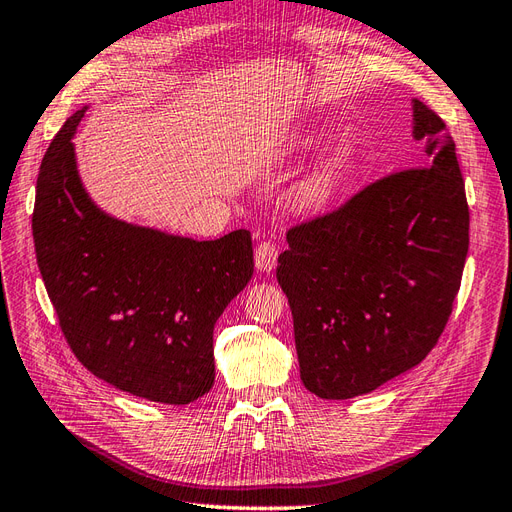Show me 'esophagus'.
Instances as JSON below:
<instances>
[{"mask_svg": "<svg viewBox=\"0 0 512 512\" xmlns=\"http://www.w3.org/2000/svg\"><path fill=\"white\" fill-rule=\"evenodd\" d=\"M276 259H279V248L274 242H261L255 248V266L261 272H272L276 268Z\"/></svg>", "mask_w": 512, "mask_h": 512, "instance_id": "34e87169", "label": "esophagus"}]
</instances>
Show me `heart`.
<instances>
[{"mask_svg": "<svg viewBox=\"0 0 512 512\" xmlns=\"http://www.w3.org/2000/svg\"><path fill=\"white\" fill-rule=\"evenodd\" d=\"M324 141L319 133H311L298 139L296 150L311 152ZM360 160L358 145L352 141H337L319 156L317 163L300 175L291 188V203L302 212H319L328 208L339 197L343 186Z\"/></svg>", "mask_w": 512, "mask_h": 512, "instance_id": "obj_1", "label": "heart"}]
</instances>
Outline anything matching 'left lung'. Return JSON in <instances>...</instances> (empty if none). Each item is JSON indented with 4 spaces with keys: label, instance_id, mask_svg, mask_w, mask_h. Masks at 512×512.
<instances>
[{
    "label": "left lung",
    "instance_id": "8db88e82",
    "mask_svg": "<svg viewBox=\"0 0 512 512\" xmlns=\"http://www.w3.org/2000/svg\"><path fill=\"white\" fill-rule=\"evenodd\" d=\"M412 137L425 167L287 233L276 281L300 379L319 399H354L414 369L450 317L470 246L465 184L446 124L416 98Z\"/></svg>",
    "mask_w": 512,
    "mask_h": 512
}]
</instances>
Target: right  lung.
Returning a JSON list of instances; mask_svg holds the SVG:
<instances>
[{
	"label": "right lung",
	"mask_w": 512,
	"mask_h": 512,
	"mask_svg": "<svg viewBox=\"0 0 512 512\" xmlns=\"http://www.w3.org/2000/svg\"><path fill=\"white\" fill-rule=\"evenodd\" d=\"M66 120L42 158L34 246L47 294L87 371L135 397L186 405L214 386L216 319L253 276L246 229L193 240L96 206Z\"/></svg>",
	"instance_id": "1"
}]
</instances>
